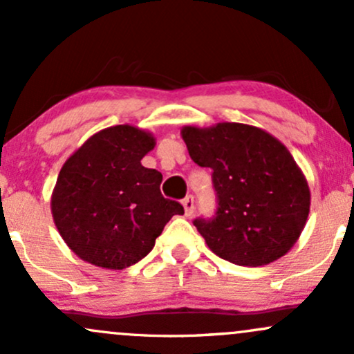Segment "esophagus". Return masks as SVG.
I'll list each match as a JSON object with an SVG mask.
<instances>
[{"mask_svg":"<svg viewBox=\"0 0 354 354\" xmlns=\"http://www.w3.org/2000/svg\"><path fill=\"white\" fill-rule=\"evenodd\" d=\"M183 208H185V214L186 216H191L194 213V200L193 196H186L183 200Z\"/></svg>","mask_w":354,"mask_h":354,"instance_id":"esophagus-1","label":"esophagus"}]
</instances>
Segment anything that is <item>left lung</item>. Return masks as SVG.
Segmentation results:
<instances>
[{
	"instance_id": "1",
	"label": "left lung",
	"mask_w": 354,
	"mask_h": 354,
	"mask_svg": "<svg viewBox=\"0 0 354 354\" xmlns=\"http://www.w3.org/2000/svg\"><path fill=\"white\" fill-rule=\"evenodd\" d=\"M191 160L213 169L218 211L194 226L214 254L239 266L284 256L306 225L311 193L295 158L278 138L243 123L183 126Z\"/></svg>"
}]
</instances>
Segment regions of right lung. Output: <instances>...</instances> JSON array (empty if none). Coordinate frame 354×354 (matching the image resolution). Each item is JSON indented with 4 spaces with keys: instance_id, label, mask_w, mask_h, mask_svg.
Instances as JSON below:
<instances>
[{
    "instance_id": "obj_1",
    "label": "right lung",
    "mask_w": 354,
    "mask_h": 354,
    "mask_svg": "<svg viewBox=\"0 0 354 354\" xmlns=\"http://www.w3.org/2000/svg\"><path fill=\"white\" fill-rule=\"evenodd\" d=\"M154 145L149 131L116 124L89 136L64 161L51 194L53 221L83 261L104 270L135 265L166 223L185 213L161 194L163 174L141 165Z\"/></svg>"
}]
</instances>
